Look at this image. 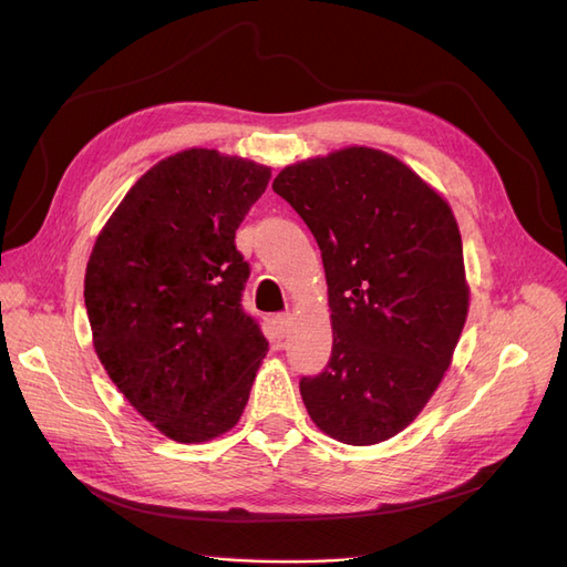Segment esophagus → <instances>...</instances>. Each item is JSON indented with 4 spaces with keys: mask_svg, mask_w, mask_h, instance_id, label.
I'll return each instance as SVG.
<instances>
[{
    "mask_svg": "<svg viewBox=\"0 0 567 567\" xmlns=\"http://www.w3.org/2000/svg\"><path fill=\"white\" fill-rule=\"evenodd\" d=\"M274 326H277V333L284 338L288 333V329H290V315L288 312L277 315V317H274Z\"/></svg>",
    "mask_w": 567,
    "mask_h": 567,
    "instance_id": "esophagus-1",
    "label": "esophagus"
}]
</instances>
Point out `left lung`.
Masks as SVG:
<instances>
[{"mask_svg": "<svg viewBox=\"0 0 567 567\" xmlns=\"http://www.w3.org/2000/svg\"><path fill=\"white\" fill-rule=\"evenodd\" d=\"M315 234L331 359L302 375L312 421L338 442L390 440L433 398L468 315L452 208L414 169L350 146L284 167L271 184Z\"/></svg>", "mask_w": 567, "mask_h": 567, "instance_id": "1", "label": "left lung"}]
</instances>
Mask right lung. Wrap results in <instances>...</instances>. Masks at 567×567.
I'll return each mask as SVG.
<instances>
[{
	"label": "right lung",
	"mask_w": 567,
	"mask_h": 567,
	"mask_svg": "<svg viewBox=\"0 0 567 567\" xmlns=\"http://www.w3.org/2000/svg\"><path fill=\"white\" fill-rule=\"evenodd\" d=\"M267 184L269 167L252 161L175 153L130 188L90 255L94 350L127 402L175 442L231 431L267 354L241 305L250 267L234 244Z\"/></svg>",
	"instance_id": "add662e5"
}]
</instances>
